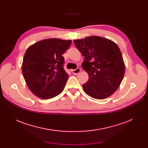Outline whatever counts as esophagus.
<instances>
[{"instance_id":"34e87169","label":"esophagus","mask_w":148,"mask_h":148,"mask_svg":"<svg viewBox=\"0 0 148 148\" xmlns=\"http://www.w3.org/2000/svg\"><path fill=\"white\" fill-rule=\"evenodd\" d=\"M80 71H81V69H80L79 68H77V69L75 70H71V72H72L74 75H77V74H78Z\"/></svg>"}]
</instances>
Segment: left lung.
<instances>
[{"instance_id": "8db88e82", "label": "left lung", "mask_w": 148, "mask_h": 148, "mask_svg": "<svg viewBox=\"0 0 148 148\" xmlns=\"http://www.w3.org/2000/svg\"><path fill=\"white\" fill-rule=\"evenodd\" d=\"M84 57L82 63L89 79L83 84L84 92L96 99H103L117 90L125 74V64L119 47L110 39L89 36L74 40Z\"/></svg>"}]
</instances>
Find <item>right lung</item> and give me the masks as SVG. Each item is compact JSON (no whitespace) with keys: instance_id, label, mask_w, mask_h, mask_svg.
<instances>
[{"instance_id":"obj_1","label":"right lung","mask_w":148,"mask_h":148,"mask_svg":"<svg viewBox=\"0 0 148 148\" xmlns=\"http://www.w3.org/2000/svg\"><path fill=\"white\" fill-rule=\"evenodd\" d=\"M71 40L57 38L44 39L26 50L22 72L30 91L44 99L60 94L69 78L64 70L62 54L69 49Z\"/></svg>"}]
</instances>
